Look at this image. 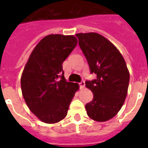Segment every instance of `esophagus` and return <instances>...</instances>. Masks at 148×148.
Masks as SVG:
<instances>
[{"instance_id": "1", "label": "esophagus", "mask_w": 148, "mask_h": 148, "mask_svg": "<svg viewBox=\"0 0 148 148\" xmlns=\"http://www.w3.org/2000/svg\"><path fill=\"white\" fill-rule=\"evenodd\" d=\"M79 85H80V88L81 89H83L84 88V86H85V83H84V81H81L79 83Z\"/></svg>"}]
</instances>
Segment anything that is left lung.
I'll return each instance as SVG.
<instances>
[{
  "label": "left lung",
  "mask_w": 148,
  "mask_h": 148,
  "mask_svg": "<svg viewBox=\"0 0 148 148\" xmlns=\"http://www.w3.org/2000/svg\"><path fill=\"white\" fill-rule=\"evenodd\" d=\"M76 36L90 73L97 75L85 82L94 95L85 105L87 114L94 121H107L118 113L127 97L130 74L126 62L117 47L101 34L90 32Z\"/></svg>",
  "instance_id": "left-lung-1"
}]
</instances>
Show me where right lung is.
I'll return each mask as SVG.
<instances>
[{
    "instance_id": "add662e5",
    "label": "right lung",
    "mask_w": 148,
    "mask_h": 148,
    "mask_svg": "<svg viewBox=\"0 0 148 148\" xmlns=\"http://www.w3.org/2000/svg\"><path fill=\"white\" fill-rule=\"evenodd\" d=\"M77 44L73 35L46 36L34 47L24 67L22 95L31 112L45 123L64 119L79 89L77 83L66 81L62 66Z\"/></svg>"
}]
</instances>
